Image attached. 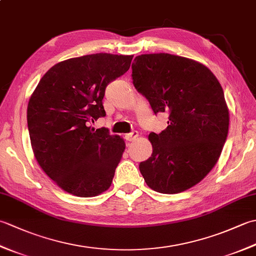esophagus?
Masks as SVG:
<instances>
[{
	"mask_svg": "<svg viewBox=\"0 0 256 256\" xmlns=\"http://www.w3.org/2000/svg\"><path fill=\"white\" fill-rule=\"evenodd\" d=\"M138 136V133L136 131H133L128 134H125V140H126L128 142H132V140H136Z\"/></svg>",
	"mask_w": 256,
	"mask_h": 256,
	"instance_id": "34e87169",
	"label": "esophagus"
}]
</instances>
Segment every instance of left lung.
Returning a JSON list of instances; mask_svg holds the SVG:
<instances>
[{"instance_id": "8db88e82", "label": "left lung", "mask_w": 256, "mask_h": 256, "mask_svg": "<svg viewBox=\"0 0 256 256\" xmlns=\"http://www.w3.org/2000/svg\"><path fill=\"white\" fill-rule=\"evenodd\" d=\"M135 89L154 114L168 113L167 128L150 133L153 153L140 162L148 186L178 194L208 175L229 131V110L218 79L204 64L170 54H148L132 64Z\"/></svg>"}]
</instances>
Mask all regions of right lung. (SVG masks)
Masks as SVG:
<instances>
[{
  "instance_id": "add662e5",
  "label": "right lung",
  "mask_w": 256,
  "mask_h": 256,
  "mask_svg": "<svg viewBox=\"0 0 256 256\" xmlns=\"http://www.w3.org/2000/svg\"><path fill=\"white\" fill-rule=\"evenodd\" d=\"M132 58L94 54L67 59L48 70L32 94L27 125L32 152L64 192L94 197L111 186L125 143L91 124L106 116V86L128 72Z\"/></svg>"
}]
</instances>
